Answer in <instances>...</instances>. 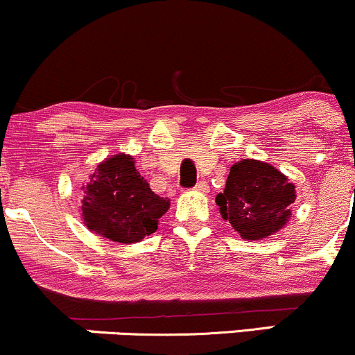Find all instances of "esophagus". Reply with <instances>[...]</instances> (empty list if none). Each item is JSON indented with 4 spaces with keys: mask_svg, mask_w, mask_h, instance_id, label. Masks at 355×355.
Listing matches in <instances>:
<instances>
[{
    "mask_svg": "<svg viewBox=\"0 0 355 355\" xmlns=\"http://www.w3.org/2000/svg\"><path fill=\"white\" fill-rule=\"evenodd\" d=\"M196 190L197 192H209V184L207 182H198V184L196 185Z\"/></svg>",
    "mask_w": 355,
    "mask_h": 355,
    "instance_id": "1",
    "label": "esophagus"
}]
</instances>
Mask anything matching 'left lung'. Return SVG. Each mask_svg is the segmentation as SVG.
<instances>
[{
  "label": "left lung",
  "mask_w": 355,
  "mask_h": 355,
  "mask_svg": "<svg viewBox=\"0 0 355 355\" xmlns=\"http://www.w3.org/2000/svg\"><path fill=\"white\" fill-rule=\"evenodd\" d=\"M295 185L270 163L243 159L231 166L224 192L216 197L222 219L243 239L275 234L286 224L295 202Z\"/></svg>",
  "instance_id": "1"
}]
</instances>
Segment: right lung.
<instances>
[{
	"mask_svg": "<svg viewBox=\"0 0 355 355\" xmlns=\"http://www.w3.org/2000/svg\"><path fill=\"white\" fill-rule=\"evenodd\" d=\"M84 224L116 243H138L158 229L170 207L136 170L133 158L116 155L101 163L84 190Z\"/></svg>",
	"mask_w": 355,
	"mask_h": 355,
	"instance_id": "right-lung-1",
	"label": "right lung"
}]
</instances>
